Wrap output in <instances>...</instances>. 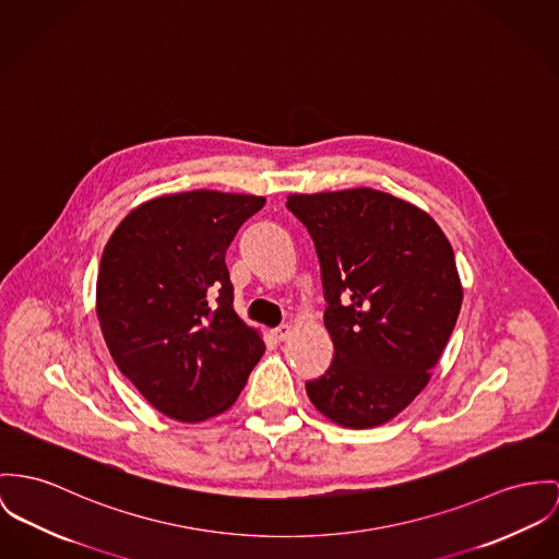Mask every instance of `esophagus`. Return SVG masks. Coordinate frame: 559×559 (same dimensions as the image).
Here are the masks:
<instances>
[{"mask_svg": "<svg viewBox=\"0 0 559 559\" xmlns=\"http://www.w3.org/2000/svg\"><path fill=\"white\" fill-rule=\"evenodd\" d=\"M289 334H292V325H289V323H283V325H278V328L272 332V336H274L278 343L287 341Z\"/></svg>", "mask_w": 559, "mask_h": 559, "instance_id": "esophagus-1", "label": "esophagus"}]
</instances>
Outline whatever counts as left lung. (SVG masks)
Masks as SVG:
<instances>
[{
	"instance_id": "left-lung-1",
	"label": "left lung",
	"mask_w": 559,
	"mask_h": 559,
	"mask_svg": "<svg viewBox=\"0 0 559 559\" xmlns=\"http://www.w3.org/2000/svg\"><path fill=\"white\" fill-rule=\"evenodd\" d=\"M321 265L334 343L310 402L344 428H374L430 381L462 308L453 249L421 209L377 189L289 195Z\"/></svg>"
}]
</instances>
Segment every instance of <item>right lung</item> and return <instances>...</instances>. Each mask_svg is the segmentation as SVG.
Listing matches in <instances>:
<instances>
[{
    "label": "right lung",
    "mask_w": 559,
    "mask_h": 559,
    "mask_svg": "<svg viewBox=\"0 0 559 559\" xmlns=\"http://www.w3.org/2000/svg\"><path fill=\"white\" fill-rule=\"evenodd\" d=\"M258 195L187 191L131 211L110 236L97 276L108 350L133 386L176 421L227 411L263 355L234 310L225 253Z\"/></svg>",
    "instance_id": "right-lung-1"
}]
</instances>
